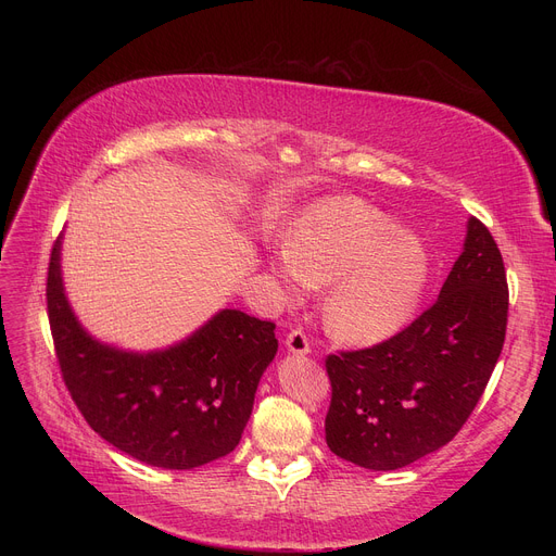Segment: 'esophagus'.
<instances>
[{
    "label": "esophagus",
    "instance_id": "34e87169",
    "mask_svg": "<svg viewBox=\"0 0 556 556\" xmlns=\"http://www.w3.org/2000/svg\"><path fill=\"white\" fill-rule=\"evenodd\" d=\"M286 346H288V352L295 354V356L311 354V342H308V338L302 329H293L286 336Z\"/></svg>",
    "mask_w": 556,
    "mask_h": 556
}]
</instances>
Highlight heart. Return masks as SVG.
<instances>
[{"label":"heart","instance_id":"obj_1","mask_svg":"<svg viewBox=\"0 0 556 556\" xmlns=\"http://www.w3.org/2000/svg\"><path fill=\"white\" fill-rule=\"evenodd\" d=\"M290 295L323 288L327 331L346 344H376L415 317L432 258L417 231L354 195L323 198L295 218L273 258Z\"/></svg>","mask_w":556,"mask_h":556}]
</instances>
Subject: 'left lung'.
Here are the masks:
<instances>
[{
	"label": "left lung",
	"mask_w": 556,
	"mask_h": 556,
	"mask_svg": "<svg viewBox=\"0 0 556 556\" xmlns=\"http://www.w3.org/2000/svg\"><path fill=\"white\" fill-rule=\"evenodd\" d=\"M507 308L501 250L469 218L464 250L428 311L381 344L327 358L331 453L363 469L396 471L446 446L498 363Z\"/></svg>",
	"instance_id": "left-lung-1"
}]
</instances>
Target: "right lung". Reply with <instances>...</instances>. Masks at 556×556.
Segmentation results:
<instances>
[{"label":"right lung","instance_id":"obj_1","mask_svg":"<svg viewBox=\"0 0 556 556\" xmlns=\"http://www.w3.org/2000/svg\"><path fill=\"white\" fill-rule=\"evenodd\" d=\"M63 237L47 277V311L65 386L85 421L126 455L170 471L239 446L254 394L277 354L275 325L223 308L189 338L155 352L97 340L65 295Z\"/></svg>","mask_w":556,"mask_h":556}]
</instances>
